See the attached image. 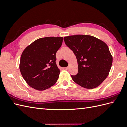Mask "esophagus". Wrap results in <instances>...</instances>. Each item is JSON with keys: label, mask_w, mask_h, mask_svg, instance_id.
<instances>
[{"label": "esophagus", "mask_w": 127, "mask_h": 127, "mask_svg": "<svg viewBox=\"0 0 127 127\" xmlns=\"http://www.w3.org/2000/svg\"><path fill=\"white\" fill-rule=\"evenodd\" d=\"M65 69H66V70H68L69 69V66H68V67H66L65 68Z\"/></svg>", "instance_id": "esophagus-1"}]
</instances>
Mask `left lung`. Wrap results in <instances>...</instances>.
I'll use <instances>...</instances> for the list:
<instances>
[{
  "mask_svg": "<svg viewBox=\"0 0 127 127\" xmlns=\"http://www.w3.org/2000/svg\"><path fill=\"white\" fill-rule=\"evenodd\" d=\"M64 40L77 60L78 71L76 75H71L72 80L88 89L99 86L108 76L112 64L107 45L91 35H71Z\"/></svg>",
  "mask_w": 127,
  "mask_h": 127,
  "instance_id": "obj_1",
  "label": "left lung"
}]
</instances>
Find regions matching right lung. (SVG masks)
I'll return each mask as SVG.
<instances>
[{"label": "right lung", "instance_id": "add662e5", "mask_svg": "<svg viewBox=\"0 0 127 127\" xmlns=\"http://www.w3.org/2000/svg\"><path fill=\"white\" fill-rule=\"evenodd\" d=\"M63 41V37L40 38L25 49L21 57L20 69L29 86L43 91L57 82L60 70L56 63V54Z\"/></svg>", "mask_w": 127, "mask_h": 127}]
</instances>
